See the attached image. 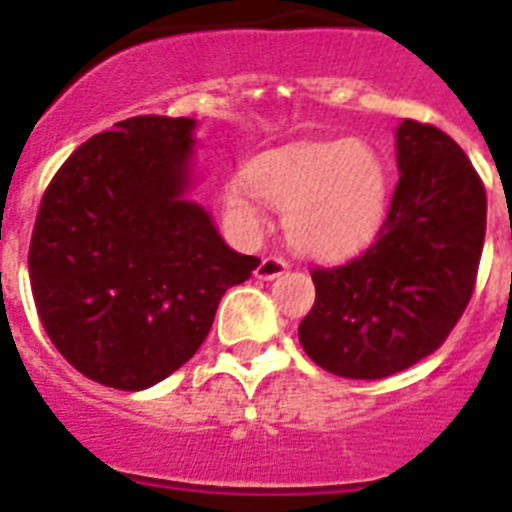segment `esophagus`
<instances>
[{
    "mask_svg": "<svg viewBox=\"0 0 512 512\" xmlns=\"http://www.w3.org/2000/svg\"><path fill=\"white\" fill-rule=\"evenodd\" d=\"M287 271H289V263L284 260V257L268 255V257H263V260H260L255 276H257V279H263V281H271V279H279V276H284Z\"/></svg>",
    "mask_w": 512,
    "mask_h": 512,
    "instance_id": "1",
    "label": "esophagus"
}]
</instances>
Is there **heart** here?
<instances>
[{
	"mask_svg": "<svg viewBox=\"0 0 512 512\" xmlns=\"http://www.w3.org/2000/svg\"><path fill=\"white\" fill-rule=\"evenodd\" d=\"M388 196L385 159L358 140H332L260 154L228 188L225 207L244 228H260L263 199L287 212V236L303 255L345 257L380 231Z\"/></svg>",
	"mask_w": 512,
	"mask_h": 512,
	"instance_id": "heart-1",
	"label": "heart"
}]
</instances>
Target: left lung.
<instances>
[{"instance_id": "obj_1", "label": "left lung", "mask_w": 512, "mask_h": 512, "mask_svg": "<svg viewBox=\"0 0 512 512\" xmlns=\"http://www.w3.org/2000/svg\"><path fill=\"white\" fill-rule=\"evenodd\" d=\"M398 177L374 244L350 263L313 268L316 303L300 324L311 361L348 380L404 372L444 345L476 289L486 188L457 143L404 119Z\"/></svg>"}]
</instances>
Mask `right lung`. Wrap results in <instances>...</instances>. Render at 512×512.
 Here are the masks:
<instances>
[{"label":"right lung","instance_id":"right-lung-1","mask_svg":"<svg viewBox=\"0 0 512 512\" xmlns=\"http://www.w3.org/2000/svg\"><path fill=\"white\" fill-rule=\"evenodd\" d=\"M193 119L132 116L68 156L36 212L28 276L60 356L116 390L164 380L260 260L185 199Z\"/></svg>","mask_w":512,"mask_h":512}]
</instances>
